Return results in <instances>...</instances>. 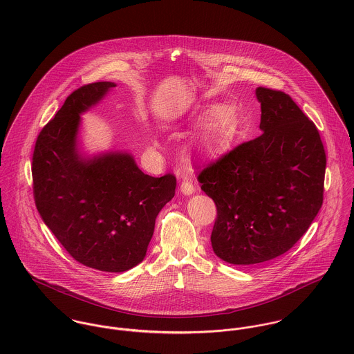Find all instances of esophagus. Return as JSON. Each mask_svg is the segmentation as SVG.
<instances>
[{
  "mask_svg": "<svg viewBox=\"0 0 354 354\" xmlns=\"http://www.w3.org/2000/svg\"><path fill=\"white\" fill-rule=\"evenodd\" d=\"M180 189H181V192H183L185 196L194 195L195 191H196V187H195V184H194V181H192V177L185 176L184 180H183V183H181Z\"/></svg>",
  "mask_w": 354,
  "mask_h": 354,
  "instance_id": "34e87169",
  "label": "esophagus"
}]
</instances>
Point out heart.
I'll list each match as a JSON object with an SVG mask.
<instances>
[{"mask_svg": "<svg viewBox=\"0 0 354 354\" xmlns=\"http://www.w3.org/2000/svg\"><path fill=\"white\" fill-rule=\"evenodd\" d=\"M152 147L153 149H160V143L158 140H152Z\"/></svg>", "mask_w": 354, "mask_h": 354, "instance_id": "heart-1", "label": "heart"}]
</instances>
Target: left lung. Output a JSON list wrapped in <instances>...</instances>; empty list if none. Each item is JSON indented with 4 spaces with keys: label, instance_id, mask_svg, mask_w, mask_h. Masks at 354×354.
Masks as SVG:
<instances>
[{
    "label": "left lung",
    "instance_id": "left-lung-1",
    "mask_svg": "<svg viewBox=\"0 0 354 354\" xmlns=\"http://www.w3.org/2000/svg\"><path fill=\"white\" fill-rule=\"evenodd\" d=\"M256 98L263 133L198 176L216 205L214 253L239 266L288 252L323 203L326 152L315 124L282 91L257 87Z\"/></svg>",
    "mask_w": 354,
    "mask_h": 354
}]
</instances>
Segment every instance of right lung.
Here are the masks:
<instances>
[{
    "instance_id": "right-lung-1",
    "label": "right lung",
    "mask_w": 354,
    "mask_h": 354,
    "mask_svg": "<svg viewBox=\"0 0 354 354\" xmlns=\"http://www.w3.org/2000/svg\"><path fill=\"white\" fill-rule=\"evenodd\" d=\"M115 87L111 82L73 91L41 131L34 156V198L45 225L75 260L122 272L146 257L155 219L176 192V177H151L128 151L87 155L82 114Z\"/></svg>"
}]
</instances>
